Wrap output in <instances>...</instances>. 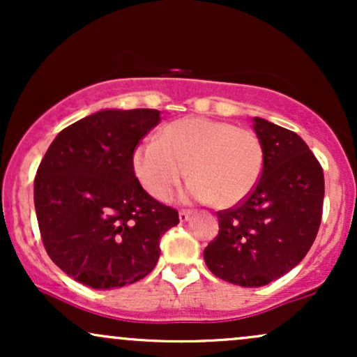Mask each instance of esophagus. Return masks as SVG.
<instances>
[{"mask_svg": "<svg viewBox=\"0 0 357 357\" xmlns=\"http://www.w3.org/2000/svg\"><path fill=\"white\" fill-rule=\"evenodd\" d=\"M191 215H192V213L190 210H181V211H179V221L184 223V221H188L191 218Z\"/></svg>", "mask_w": 357, "mask_h": 357, "instance_id": "esophagus-1", "label": "esophagus"}]
</instances>
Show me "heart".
<instances>
[{
	"label": "heart",
	"instance_id": "heart-1",
	"mask_svg": "<svg viewBox=\"0 0 357 357\" xmlns=\"http://www.w3.org/2000/svg\"><path fill=\"white\" fill-rule=\"evenodd\" d=\"M264 165V144L253 130L204 117L171 122L158 141L144 142L132 155L136 178L153 198H169L188 169L186 198L220 208L243 202Z\"/></svg>",
	"mask_w": 357,
	"mask_h": 357
}]
</instances>
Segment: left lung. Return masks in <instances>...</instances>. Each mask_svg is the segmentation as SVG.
<instances>
[{"label": "left lung", "instance_id": "1", "mask_svg": "<svg viewBox=\"0 0 357 357\" xmlns=\"http://www.w3.org/2000/svg\"><path fill=\"white\" fill-rule=\"evenodd\" d=\"M265 151L260 181L243 202L218 211L220 231L204 248L213 275L261 287L290 272L307 255L322 218L324 173L292 130L253 117Z\"/></svg>", "mask_w": 357, "mask_h": 357}]
</instances>
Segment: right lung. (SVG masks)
Here are the masks:
<instances>
[{"label": "right lung", "instance_id": "right-lung-1", "mask_svg": "<svg viewBox=\"0 0 357 357\" xmlns=\"http://www.w3.org/2000/svg\"><path fill=\"white\" fill-rule=\"evenodd\" d=\"M161 121L155 109L92 114L65 127L35 178V210L53 264L92 289L130 285L153 272L159 240L179 223L137 181L132 155Z\"/></svg>", "mask_w": 357, "mask_h": 357}]
</instances>
